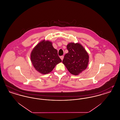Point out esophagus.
Wrapping results in <instances>:
<instances>
[{
  "label": "esophagus",
  "mask_w": 120,
  "mask_h": 120,
  "mask_svg": "<svg viewBox=\"0 0 120 120\" xmlns=\"http://www.w3.org/2000/svg\"><path fill=\"white\" fill-rule=\"evenodd\" d=\"M63 58H64V56H62L60 57V58L62 60H63Z\"/></svg>",
  "instance_id": "esophagus-1"
}]
</instances>
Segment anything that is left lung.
I'll return each mask as SVG.
<instances>
[{"label": "left lung", "instance_id": "obj_1", "mask_svg": "<svg viewBox=\"0 0 120 120\" xmlns=\"http://www.w3.org/2000/svg\"><path fill=\"white\" fill-rule=\"evenodd\" d=\"M68 53L64 56L63 64L71 74L77 75L87 68L89 56L80 43H69L67 45Z\"/></svg>", "mask_w": 120, "mask_h": 120}]
</instances>
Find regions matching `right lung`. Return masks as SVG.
<instances>
[{
	"label": "right lung",
	"mask_w": 120,
	"mask_h": 120,
	"mask_svg": "<svg viewBox=\"0 0 120 120\" xmlns=\"http://www.w3.org/2000/svg\"><path fill=\"white\" fill-rule=\"evenodd\" d=\"M30 60L34 68L42 74L50 73L56 65L62 62L57 50L49 40L41 41L34 47L30 53Z\"/></svg>",
	"instance_id": "add662e5"
}]
</instances>
